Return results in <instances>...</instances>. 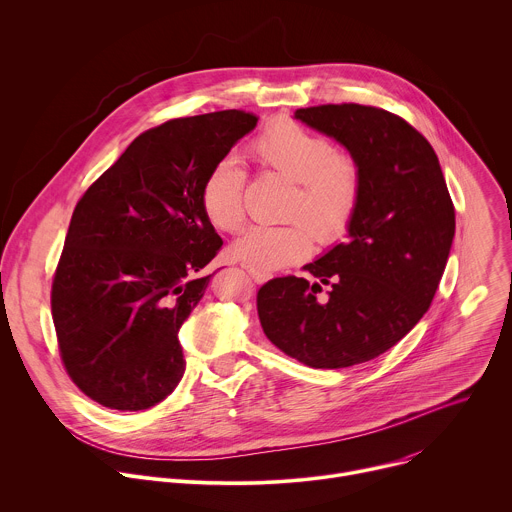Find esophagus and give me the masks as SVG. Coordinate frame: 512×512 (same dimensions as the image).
Masks as SVG:
<instances>
[{
    "label": "esophagus",
    "instance_id": "34e87169",
    "mask_svg": "<svg viewBox=\"0 0 512 512\" xmlns=\"http://www.w3.org/2000/svg\"><path fill=\"white\" fill-rule=\"evenodd\" d=\"M242 268H246V272L252 276V280H254V282H266V280L270 278V274L256 270V268H254L252 264H248V262H242Z\"/></svg>",
    "mask_w": 512,
    "mask_h": 512
}]
</instances>
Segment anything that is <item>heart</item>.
I'll list each match as a JSON object with an SVG mask.
<instances>
[{"label":"heart","instance_id":"1","mask_svg":"<svg viewBox=\"0 0 512 512\" xmlns=\"http://www.w3.org/2000/svg\"><path fill=\"white\" fill-rule=\"evenodd\" d=\"M252 157L268 171L290 181L282 226L250 228L232 246V254L260 272H276L309 258L315 240L329 246L339 242L361 203V165L349 151L296 121L268 123L250 143ZM248 173L234 159L224 157L212 165L201 183L199 203L206 220L220 232H238L246 222Z\"/></svg>","mask_w":512,"mask_h":512}]
</instances>
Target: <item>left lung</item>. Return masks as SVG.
I'll use <instances>...</instances> for the list:
<instances>
[{
    "instance_id": "8db88e82",
    "label": "left lung",
    "mask_w": 512,
    "mask_h": 512,
    "mask_svg": "<svg viewBox=\"0 0 512 512\" xmlns=\"http://www.w3.org/2000/svg\"><path fill=\"white\" fill-rule=\"evenodd\" d=\"M294 117L357 157L361 203L349 240L302 266L304 278L260 286L258 317L288 357L351 367L391 349L430 309L454 240V203L436 151L405 119L355 102ZM323 285L332 286L325 301L316 298Z\"/></svg>"
}]
</instances>
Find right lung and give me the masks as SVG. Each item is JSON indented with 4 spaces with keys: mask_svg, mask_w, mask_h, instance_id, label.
Masks as SVG:
<instances>
[{
    "mask_svg": "<svg viewBox=\"0 0 512 512\" xmlns=\"http://www.w3.org/2000/svg\"><path fill=\"white\" fill-rule=\"evenodd\" d=\"M256 123L236 109L171 119L78 199L50 304L64 369L92 401L139 412L179 383L177 333L224 244L201 212V183Z\"/></svg>",
    "mask_w": 512,
    "mask_h": 512,
    "instance_id": "add662e5",
    "label": "right lung"
}]
</instances>
